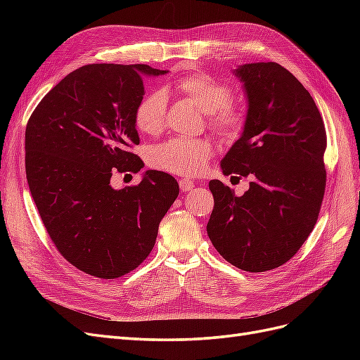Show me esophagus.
Segmentation results:
<instances>
[{
    "label": "esophagus",
    "mask_w": 360,
    "mask_h": 360,
    "mask_svg": "<svg viewBox=\"0 0 360 360\" xmlns=\"http://www.w3.org/2000/svg\"><path fill=\"white\" fill-rule=\"evenodd\" d=\"M193 188H195V183H193L192 180H189V179H181V180H180V189H181L183 192L192 191Z\"/></svg>",
    "instance_id": "esophagus-1"
}]
</instances>
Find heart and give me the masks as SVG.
<instances>
[{
	"mask_svg": "<svg viewBox=\"0 0 360 360\" xmlns=\"http://www.w3.org/2000/svg\"><path fill=\"white\" fill-rule=\"evenodd\" d=\"M176 90L207 112V123L217 134L233 136L240 132L246 117L240 106L233 103L226 82L204 72L181 76L174 84ZM168 99L162 90L146 93L134 111L135 127L141 134L158 135L167 124ZM213 155L207 139L174 138L150 150L148 163L153 168L176 176L192 177L201 174Z\"/></svg>",
	"mask_w": 360,
	"mask_h": 360,
	"instance_id": "1",
	"label": "heart"
}]
</instances>
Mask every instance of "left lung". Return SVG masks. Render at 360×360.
Returning a JSON list of instances; mask_svg holds the SVG:
<instances>
[{"instance_id":"8db88e82","label":"left lung","mask_w":360,"mask_h":360,"mask_svg":"<svg viewBox=\"0 0 360 360\" xmlns=\"http://www.w3.org/2000/svg\"><path fill=\"white\" fill-rule=\"evenodd\" d=\"M234 75L243 82L248 114L221 168L252 181L237 197L210 180L214 207L207 234L228 263L257 274L287 263L314 230L326 189L328 138L311 94L281 64L249 63Z\"/></svg>"}]
</instances>
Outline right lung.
<instances>
[{"label":"right lung","instance_id":"right-lung-1","mask_svg":"<svg viewBox=\"0 0 360 360\" xmlns=\"http://www.w3.org/2000/svg\"><path fill=\"white\" fill-rule=\"evenodd\" d=\"M147 64H86L43 97L25 130L31 197L51 240L72 266L102 279L136 269L155 246L179 183L148 169L136 186L114 189L112 174L144 167L134 122Z\"/></svg>","mask_w":360,"mask_h":360}]
</instances>
